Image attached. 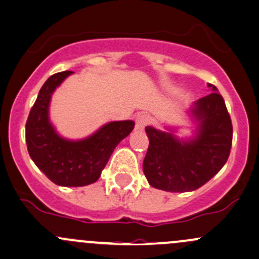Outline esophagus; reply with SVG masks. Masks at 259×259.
Returning <instances> with one entry per match:
<instances>
[{
	"label": "esophagus",
	"instance_id": "1",
	"mask_svg": "<svg viewBox=\"0 0 259 259\" xmlns=\"http://www.w3.org/2000/svg\"><path fill=\"white\" fill-rule=\"evenodd\" d=\"M150 122V118H149L148 114H139V115L137 116V120H135V127H137V130H144L145 129L146 125Z\"/></svg>",
	"mask_w": 259,
	"mask_h": 259
}]
</instances>
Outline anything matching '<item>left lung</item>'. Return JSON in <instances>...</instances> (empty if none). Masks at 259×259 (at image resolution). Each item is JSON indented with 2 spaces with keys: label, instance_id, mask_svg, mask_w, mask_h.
Listing matches in <instances>:
<instances>
[{
  "label": "left lung",
  "instance_id": "obj_1",
  "mask_svg": "<svg viewBox=\"0 0 259 259\" xmlns=\"http://www.w3.org/2000/svg\"><path fill=\"white\" fill-rule=\"evenodd\" d=\"M212 91L191 108L196 137L180 140L171 133L146 126L149 148L143 170L149 184L168 192H189L209 181L227 161L232 146V121L222 95Z\"/></svg>",
  "mask_w": 259,
  "mask_h": 259
}]
</instances>
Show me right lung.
Returning a JSON list of instances; mask_svg holds the SVG:
<instances>
[{
	"label": "right lung",
	"mask_w": 259,
	"mask_h": 259,
	"mask_svg": "<svg viewBox=\"0 0 259 259\" xmlns=\"http://www.w3.org/2000/svg\"><path fill=\"white\" fill-rule=\"evenodd\" d=\"M73 72L51 75L40 88L26 122V144L37 167L56 185L78 187L99 179L114 149L132 133V120L111 121L83 140H67L57 134L48 116L51 97Z\"/></svg>",
	"instance_id": "right-lung-1"
}]
</instances>
